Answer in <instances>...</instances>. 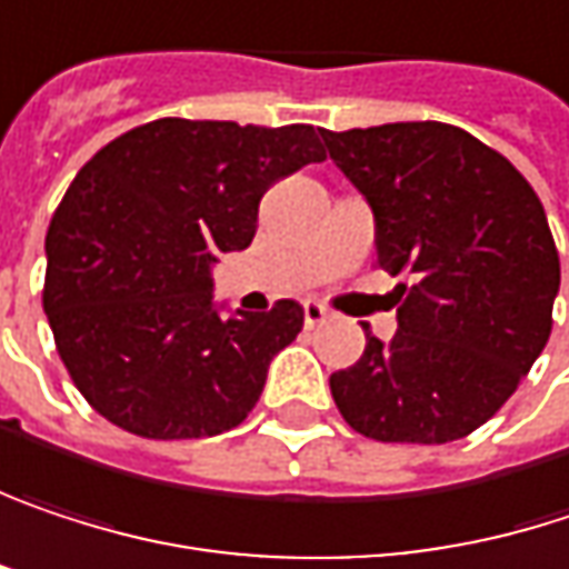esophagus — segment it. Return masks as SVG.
I'll return each mask as SVG.
<instances>
[{
    "mask_svg": "<svg viewBox=\"0 0 569 569\" xmlns=\"http://www.w3.org/2000/svg\"><path fill=\"white\" fill-rule=\"evenodd\" d=\"M327 318H330V315H327L323 305H318V301H308V305H305V323H308V327H318V323H323Z\"/></svg>",
    "mask_w": 569,
    "mask_h": 569,
    "instance_id": "esophagus-1",
    "label": "esophagus"
}]
</instances>
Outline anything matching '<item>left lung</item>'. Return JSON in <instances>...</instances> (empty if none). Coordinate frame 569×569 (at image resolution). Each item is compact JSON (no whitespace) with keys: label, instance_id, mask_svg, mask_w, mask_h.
Wrapping results in <instances>:
<instances>
[{"label":"left lung","instance_id":"obj_1","mask_svg":"<svg viewBox=\"0 0 569 569\" xmlns=\"http://www.w3.org/2000/svg\"><path fill=\"white\" fill-rule=\"evenodd\" d=\"M370 202L377 268L402 274L396 337L367 333L330 392L367 439L442 446L485 426L547 347L560 254L511 160L439 120L320 130Z\"/></svg>","mask_w":569,"mask_h":569}]
</instances>
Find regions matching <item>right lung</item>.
Masks as SVG:
<instances>
[{
	"mask_svg": "<svg viewBox=\"0 0 569 569\" xmlns=\"http://www.w3.org/2000/svg\"><path fill=\"white\" fill-rule=\"evenodd\" d=\"M327 160L311 123L160 117L101 147L51 216L41 305L107 422L143 439L236 429L305 327L295 301L219 318L209 264L249 249L271 182Z\"/></svg>",
	"mask_w": 569,
	"mask_h": 569,
	"instance_id": "right-lung-1",
	"label": "right lung"
}]
</instances>
